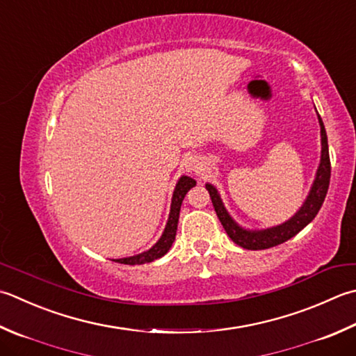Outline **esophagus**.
Listing matches in <instances>:
<instances>
[{
  "label": "esophagus",
  "mask_w": 356,
  "mask_h": 356,
  "mask_svg": "<svg viewBox=\"0 0 356 356\" xmlns=\"http://www.w3.org/2000/svg\"><path fill=\"white\" fill-rule=\"evenodd\" d=\"M186 170L190 171V172H199V170H200V163H199V160L197 159H190L186 162Z\"/></svg>",
  "instance_id": "obj_1"
}]
</instances>
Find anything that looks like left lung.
<instances>
[{"label": "left lung", "instance_id": "left-lung-1", "mask_svg": "<svg viewBox=\"0 0 356 356\" xmlns=\"http://www.w3.org/2000/svg\"><path fill=\"white\" fill-rule=\"evenodd\" d=\"M318 114V113H316ZM318 122L321 127V160H319L318 170L315 174L310 191L307 197L299 207V210L291 216L289 220L282 222L280 225L264 228V229H248L243 228L236 222L220 199L218 188L211 184H205V188L210 193L214 211L218 214L220 224L224 225L227 234L234 243L245 250H266L280 245V243L289 241L296 236L304 227H307L315 219L318 211L321 210L324 204L327 190L330 184V156H329V143H327V134L323 123V118L318 114Z\"/></svg>", "mask_w": 356, "mask_h": 356}]
</instances>
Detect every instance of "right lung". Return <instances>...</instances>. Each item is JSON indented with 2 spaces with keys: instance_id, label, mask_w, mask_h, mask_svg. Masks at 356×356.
Segmentation results:
<instances>
[{
  "instance_id": "right-lung-1",
  "label": "right lung",
  "mask_w": 356,
  "mask_h": 356,
  "mask_svg": "<svg viewBox=\"0 0 356 356\" xmlns=\"http://www.w3.org/2000/svg\"><path fill=\"white\" fill-rule=\"evenodd\" d=\"M194 185H196V180L188 176H182L177 180L176 188H174V193H172V199H171V210L168 216V222H166L163 233L154 245L143 253H138L129 257H122V259H113V261L127 264V266H140V264L152 262L168 253L174 239H176L180 207H182V202H184V197L186 196V193L190 191Z\"/></svg>"
}]
</instances>
